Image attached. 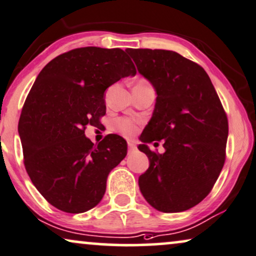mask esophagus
I'll return each instance as SVG.
<instances>
[{
  "label": "esophagus",
  "mask_w": 256,
  "mask_h": 256,
  "mask_svg": "<svg viewBox=\"0 0 256 256\" xmlns=\"http://www.w3.org/2000/svg\"><path fill=\"white\" fill-rule=\"evenodd\" d=\"M136 149V146H135V144L132 141H128V150L129 152H132V150H135Z\"/></svg>",
  "instance_id": "34e87169"
}]
</instances>
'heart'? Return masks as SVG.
<instances>
[{
  "label": "heart",
  "instance_id": "b5f03b06",
  "mask_svg": "<svg viewBox=\"0 0 256 256\" xmlns=\"http://www.w3.org/2000/svg\"><path fill=\"white\" fill-rule=\"evenodd\" d=\"M116 127H118V129L122 134L129 136L136 132L138 124L134 120H130V118H121V120L116 122Z\"/></svg>",
  "mask_w": 256,
  "mask_h": 256
}]
</instances>
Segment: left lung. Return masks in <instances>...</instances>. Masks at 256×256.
<instances>
[{"instance_id":"1","label":"left lung","mask_w":256,"mask_h":256,"mask_svg":"<svg viewBox=\"0 0 256 256\" xmlns=\"http://www.w3.org/2000/svg\"><path fill=\"white\" fill-rule=\"evenodd\" d=\"M138 72L156 92L152 116L141 134L138 149L149 168L138 187L152 207L178 213L194 207L209 194L226 160L228 120L204 69L178 52L130 49ZM164 140V154L147 143Z\"/></svg>"}]
</instances>
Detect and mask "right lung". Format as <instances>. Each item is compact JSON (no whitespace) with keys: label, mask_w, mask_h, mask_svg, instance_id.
I'll return each mask as SVG.
<instances>
[{"label":"right lung","mask_w":256,"mask_h":256,"mask_svg":"<svg viewBox=\"0 0 256 256\" xmlns=\"http://www.w3.org/2000/svg\"><path fill=\"white\" fill-rule=\"evenodd\" d=\"M134 63L120 48H76L42 69L18 121L29 178L42 196L66 213H84L106 193L107 178L127 155V142L109 134L96 146L86 126L106 114L104 92Z\"/></svg>","instance_id":"1"}]
</instances>
